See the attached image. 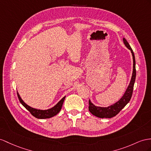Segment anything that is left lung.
Returning <instances> with one entry per match:
<instances>
[{
	"mask_svg": "<svg viewBox=\"0 0 151 151\" xmlns=\"http://www.w3.org/2000/svg\"><path fill=\"white\" fill-rule=\"evenodd\" d=\"M124 43L127 46V48H129L133 55V71L132 75V78H131L130 83L128 87H127L126 92L122 96V98L119 100L118 102L115 103L114 105L110 106L106 108L103 107H99L96 106L93 104H92L90 100L88 101V110H89L90 112L96 117L99 118H111L114 117L116 115H117L120 111H121L127 103H129L130 99L131 98V96L133 94V87H134V83L135 82V78H136V68H135V58L134 53L133 52L132 48H131L130 45L128 42L126 41L125 38L123 39Z\"/></svg>",
	"mask_w": 151,
	"mask_h": 151,
	"instance_id": "8db88e82",
	"label": "left lung"
}]
</instances>
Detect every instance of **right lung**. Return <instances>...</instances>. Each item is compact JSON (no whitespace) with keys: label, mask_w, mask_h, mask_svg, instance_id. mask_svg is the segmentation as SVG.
I'll list each match as a JSON object with an SVG mask.
<instances>
[{"label":"right lung","mask_w":151,"mask_h":151,"mask_svg":"<svg viewBox=\"0 0 151 151\" xmlns=\"http://www.w3.org/2000/svg\"><path fill=\"white\" fill-rule=\"evenodd\" d=\"M17 95H18V98L19 99V101H20V102L22 103V105L24 106L25 109L34 116V117H35L36 118H37V119H48V118L53 117V116L57 115L61 110L62 106H63V104L65 99V96H64V97L55 106H54L53 108H52V109L46 110H37L35 109H33V108L28 106L21 99L20 96H19L18 93H17Z\"/></svg>","instance_id":"1"}]
</instances>
